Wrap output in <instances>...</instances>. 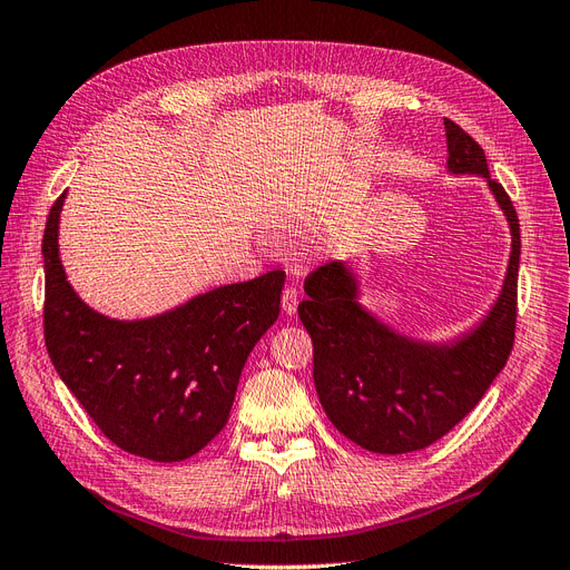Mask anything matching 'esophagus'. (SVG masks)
<instances>
[{
	"instance_id": "esophagus-1",
	"label": "esophagus",
	"mask_w": 570,
	"mask_h": 570,
	"mask_svg": "<svg viewBox=\"0 0 570 570\" xmlns=\"http://www.w3.org/2000/svg\"><path fill=\"white\" fill-rule=\"evenodd\" d=\"M281 304H283V314L285 316H295L297 314V289L295 287H285Z\"/></svg>"
}]
</instances>
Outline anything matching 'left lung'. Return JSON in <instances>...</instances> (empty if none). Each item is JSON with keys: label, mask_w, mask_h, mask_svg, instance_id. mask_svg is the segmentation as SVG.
Masks as SVG:
<instances>
[{"label": "left lung", "mask_w": 570, "mask_h": 570, "mask_svg": "<svg viewBox=\"0 0 570 570\" xmlns=\"http://www.w3.org/2000/svg\"><path fill=\"white\" fill-rule=\"evenodd\" d=\"M446 174L478 176L502 209L511 254L490 312L452 340H419L394 331L361 304L358 275L331 262L308 275L299 318L314 340V383L327 419L375 454L425 450L469 413L504 368L515 331L521 228L504 187L490 178L485 151L444 118Z\"/></svg>", "instance_id": "8db88e82"}]
</instances>
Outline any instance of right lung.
<instances>
[{
	"label": "right lung",
	"instance_id": "1",
	"mask_svg": "<svg viewBox=\"0 0 570 570\" xmlns=\"http://www.w3.org/2000/svg\"><path fill=\"white\" fill-rule=\"evenodd\" d=\"M63 199L51 206L42 237L51 364L120 450L164 463L189 459L226 428L245 361L278 321L285 271L214 287L157 316L109 318L66 278Z\"/></svg>",
	"mask_w": 570,
	"mask_h": 570
}]
</instances>
